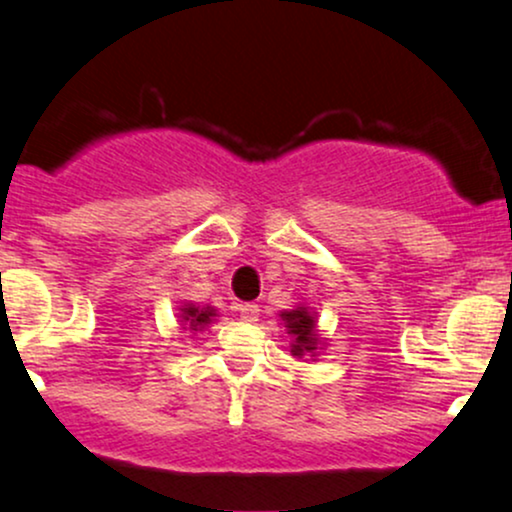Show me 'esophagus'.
<instances>
[{
  "instance_id": "obj_1",
  "label": "esophagus",
  "mask_w": 512,
  "mask_h": 512,
  "mask_svg": "<svg viewBox=\"0 0 512 512\" xmlns=\"http://www.w3.org/2000/svg\"><path fill=\"white\" fill-rule=\"evenodd\" d=\"M238 315L243 322H257L260 320V308L255 303H243L238 308Z\"/></svg>"
}]
</instances>
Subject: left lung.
Here are the masks:
<instances>
[{"label": "left lung", "mask_w": 512, "mask_h": 512, "mask_svg": "<svg viewBox=\"0 0 512 512\" xmlns=\"http://www.w3.org/2000/svg\"><path fill=\"white\" fill-rule=\"evenodd\" d=\"M284 320L286 334H291V356L293 358H313L317 361L320 349H325V337L317 330V315L313 308L298 303L296 308L284 310L279 315Z\"/></svg>", "instance_id": "obj_1"}]
</instances>
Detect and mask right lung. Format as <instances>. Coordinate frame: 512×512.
Wrapping results in <instances>:
<instances>
[{
  "label": "right lung",
  "instance_id": "add662e5",
  "mask_svg": "<svg viewBox=\"0 0 512 512\" xmlns=\"http://www.w3.org/2000/svg\"><path fill=\"white\" fill-rule=\"evenodd\" d=\"M178 317H180L182 330L199 334V332L207 330L211 322L219 317V313H216L214 305H197V303L187 301L178 308Z\"/></svg>",
  "mask_w": 512,
  "mask_h": 512
}]
</instances>
